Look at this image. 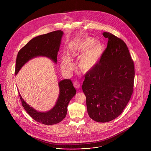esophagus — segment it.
Returning <instances> with one entry per match:
<instances>
[{
    "instance_id": "esophagus-1",
    "label": "esophagus",
    "mask_w": 151,
    "mask_h": 151,
    "mask_svg": "<svg viewBox=\"0 0 151 151\" xmlns=\"http://www.w3.org/2000/svg\"><path fill=\"white\" fill-rule=\"evenodd\" d=\"M73 86H74L77 88V89H79L80 87V83H79V81H75L74 83H73Z\"/></svg>"
}]
</instances>
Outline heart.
<instances>
[{"label":"heart","instance_id":"obj_1","mask_svg":"<svg viewBox=\"0 0 151 151\" xmlns=\"http://www.w3.org/2000/svg\"><path fill=\"white\" fill-rule=\"evenodd\" d=\"M105 51L104 43L92 37L79 38L69 46L68 54L72 58H79L78 68L84 73L93 71L99 63ZM62 70L69 73L73 67L71 59L63 55L61 58Z\"/></svg>","mask_w":151,"mask_h":151}]
</instances>
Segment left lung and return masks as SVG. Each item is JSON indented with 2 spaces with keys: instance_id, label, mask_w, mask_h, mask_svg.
I'll return each instance as SVG.
<instances>
[{
  "instance_id": "left-lung-1",
  "label": "left lung",
  "mask_w": 151,
  "mask_h": 151,
  "mask_svg": "<svg viewBox=\"0 0 151 151\" xmlns=\"http://www.w3.org/2000/svg\"><path fill=\"white\" fill-rule=\"evenodd\" d=\"M107 48L99 64L87 73L82 89L89 116L94 121L108 122L120 115L133 92L134 65L126 44L109 32Z\"/></svg>"
}]
</instances>
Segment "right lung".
Segmentation results:
<instances>
[{"mask_svg": "<svg viewBox=\"0 0 151 151\" xmlns=\"http://www.w3.org/2000/svg\"><path fill=\"white\" fill-rule=\"evenodd\" d=\"M64 33L56 30L32 38L19 51L16 62L15 75L22 67L33 58L38 57L48 58L55 64L58 52ZM59 93L57 102L50 110L41 112L28 105L19 92L22 105L29 115L37 122L46 125H52L61 122L66 116L67 106L76 91L70 79H64L58 83Z\"/></svg>", "mask_w": 151, "mask_h": 151, "instance_id": "1", "label": "right lung"}]
</instances>
